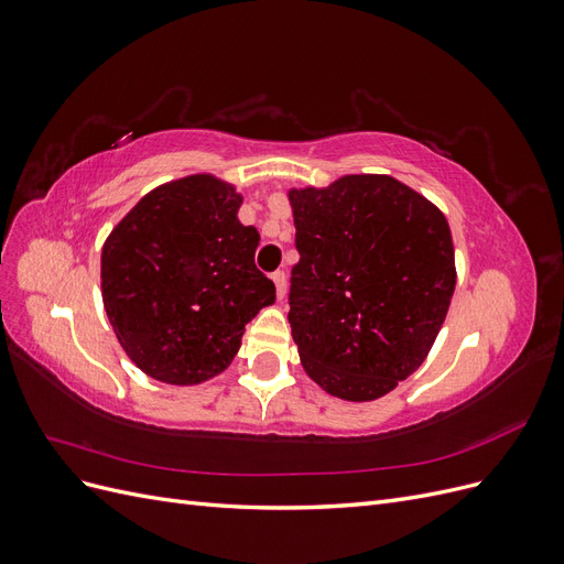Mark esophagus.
<instances>
[{
	"label": "esophagus",
	"mask_w": 564,
	"mask_h": 564,
	"mask_svg": "<svg viewBox=\"0 0 564 564\" xmlns=\"http://www.w3.org/2000/svg\"><path fill=\"white\" fill-rule=\"evenodd\" d=\"M270 280H272V284H275V294H278V299H284V292H286V275H284V272H282V270L272 272Z\"/></svg>",
	"instance_id": "1"
}]
</instances>
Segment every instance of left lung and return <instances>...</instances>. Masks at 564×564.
I'll return each instance as SVG.
<instances>
[{"mask_svg":"<svg viewBox=\"0 0 564 564\" xmlns=\"http://www.w3.org/2000/svg\"><path fill=\"white\" fill-rule=\"evenodd\" d=\"M301 253L289 324L305 373L371 402L423 365L456 286L454 242L431 199L386 174L286 193Z\"/></svg>","mask_w":564,"mask_h":564,"instance_id":"1","label":"left lung"}]
</instances>
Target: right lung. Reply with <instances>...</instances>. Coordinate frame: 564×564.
Here are the masks:
<instances>
[{
	"label": "right lung",
	"mask_w": 564,
	"mask_h": 564,
	"mask_svg": "<svg viewBox=\"0 0 564 564\" xmlns=\"http://www.w3.org/2000/svg\"><path fill=\"white\" fill-rule=\"evenodd\" d=\"M245 197L214 174L152 187L110 230L100 294L129 360L150 379L199 386L226 371L247 322L275 303L253 265L259 230L242 226Z\"/></svg>",
	"instance_id": "1"
}]
</instances>
